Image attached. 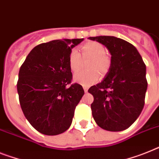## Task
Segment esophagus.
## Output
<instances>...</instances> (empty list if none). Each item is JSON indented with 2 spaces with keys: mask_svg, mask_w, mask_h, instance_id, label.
I'll use <instances>...</instances> for the list:
<instances>
[{
  "mask_svg": "<svg viewBox=\"0 0 159 159\" xmlns=\"http://www.w3.org/2000/svg\"><path fill=\"white\" fill-rule=\"evenodd\" d=\"M84 90L85 93H87L88 90H89V88H88L87 86H84Z\"/></svg>",
  "mask_w": 159,
  "mask_h": 159,
  "instance_id": "34e87169",
  "label": "esophagus"
}]
</instances>
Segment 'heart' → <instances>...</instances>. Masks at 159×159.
Instances as JSON below:
<instances>
[{
  "label": "heart",
  "instance_id": "1",
  "mask_svg": "<svg viewBox=\"0 0 159 159\" xmlns=\"http://www.w3.org/2000/svg\"><path fill=\"white\" fill-rule=\"evenodd\" d=\"M81 53L84 59L91 58L88 64L89 71L79 72L75 75V82L84 86L95 84L99 79V74L106 75L111 67V58L106 54V48L103 44L97 41H89L81 46ZM82 65V57L77 49L73 48L69 54V66L73 73L78 71Z\"/></svg>",
  "mask_w": 159,
  "mask_h": 159
}]
</instances>
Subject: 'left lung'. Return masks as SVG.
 Masks as SVG:
<instances>
[{
	"mask_svg": "<svg viewBox=\"0 0 159 159\" xmlns=\"http://www.w3.org/2000/svg\"><path fill=\"white\" fill-rule=\"evenodd\" d=\"M104 44L111 54V67L101 83L92 86L94 120L111 132L127 129L141 115L147 90L146 67L138 51L129 42L108 35L89 37Z\"/></svg>",
	"mask_w": 159,
	"mask_h": 159,
	"instance_id": "left-lung-1",
	"label": "left lung"
}]
</instances>
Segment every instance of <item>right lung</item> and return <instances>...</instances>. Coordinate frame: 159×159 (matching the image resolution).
<instances>
[{
  "instance_id": "1",
  "label": "right lung",
  "mask_w": 159,
  "mask_h": 159,
  "mask_svg": "<svg viewBox=\"0 0 159 159\" xmlns=\"http://www.w3.org/2000/svg\"><path fill=\"white\" fill-rule=\"evenodd\" d=\"M84 39L42 43L22 64L17 83L21 108L31 125L42 134L55 136L70 128L75 109L84 94L71 84L69 54Z\"/></svg>"
}]
</instances>
